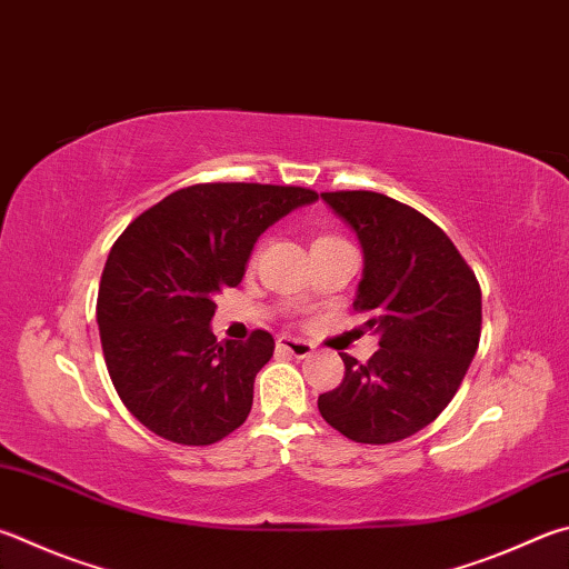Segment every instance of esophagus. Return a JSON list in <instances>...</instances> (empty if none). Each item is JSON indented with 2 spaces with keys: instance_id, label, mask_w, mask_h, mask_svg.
I'll return each mask as SVG.
<instances>
[{
  "instance_id": "esophagus-1",
  "label": "esophagus",
  "mask_w": 569,
  "mask_h": 569,
  "mask_svg": "<svg viewBox=\"0 0 569 569\" xmlns=\"http://www.w3.org/2000/svg\"><path fill=\"white\" fill-rule=\"evenodd\" d=\"M278 348L288 350V353L296 356V358H308V356L313 353V346L308 343V340L291 338V336H281V338H278Z\"/></svg>"
}]
</instances>
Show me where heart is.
<instances>
[{
  "label": "heart",
  "instance_id": "1",
  "mask_svg": "<svg viewBox=\"0 0 569 569\" xmlns=\"http://www.w3.org/2000/svg\"><path fill=\"white\" fill-rule=\"evenodd\" d=\"M326 239H328V236H326ZM318 241H323V239H318Z\"/></svg>",
  "mask_w": 569,
  "mask_h": 569
}]
</instances>
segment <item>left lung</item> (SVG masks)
<instances>
[{
  "instance_id": "obj_1",
  "label": "left lung",
  "mask_w": 569,
  "mask_h": 569,
  "mask_svg": "<svg viewBox=\"0 0 569 569\" xmlns=\"http://www.w3.org/2000/svg\"><path fill=\"white\" fill-rule=\"evenodd\" d=\"M363 249L353 308L378 333L368 363L340 356L346 378L318 396L328 426L386 446L430 426L456 396L480 343L478 278L442 229L376 191L320 193Z\"/></svg>"
}]
</instances>
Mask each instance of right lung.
Wrapping results in <instances>:
<instances>
[{
    "instance_id": "right-lung-1",
    "label": "right lung",
    "mask_w": 569,
    "mask_h": 569,
    "mask_svg": "<svg viewBox=\"0 0 569 569\" xmlns=\"http://www.w3.org/2000/svg\"><path fill=\"white\" fill-rule=\"evenodd\" d=\"M301 186L196 183L143 211L111 246L97 323L119 398L141 426L181 446H211L249 418L273 336L216 340V296L241 283L253 246L298 206Z\"/></svg>"
}]
</instances>
